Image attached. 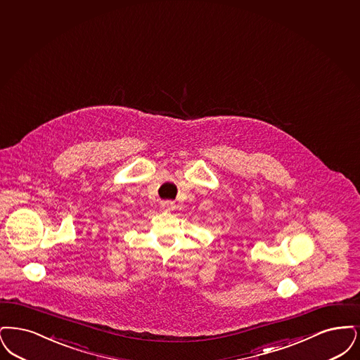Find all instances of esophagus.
Listing matches in <instances>:
<instances>
[{
  "instance_id": "esophagus-1",
  "label": "esophagus",
  "mask_w": 360,
  "mask_h": 360,
  "mask_svg": "<svg viewBox=\"0 0 360 360\" xmlns=\"http://www.w3.org/2000/svg\"><path fill=\"white\" fill-rule=\"evenodd\" d=\"M160 207L165 211V212H171V211H173L174 210V203L173 202H169V200H165V202H161L160 203Z\"/></svg>"
}]
</instances>
